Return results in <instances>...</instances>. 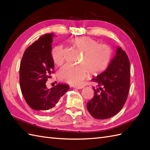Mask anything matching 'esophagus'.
<instances>
[{
	"instance_id": "1",
	"label": "esophagus",
	"mask_w": 150,
	"mask_h": 150,
	"mask_svg": "<svg viewBox=\"0 0 150 150\" xmlns=\"http://www.w3.org/2000/svg\"><path fill=\"white\" fill-rule=\"evenodd\" d=\"M83 87V86H74V88H75V89H82Z\"/></svg>"
}]
</instances>
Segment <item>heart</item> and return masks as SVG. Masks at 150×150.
<instances>
[{"mask_svg": "<svg viewBox=\"0 0 150 150\" xmlns=\"http://www.w3.org/2000/svg\"><path fill=\"white\" fill-rule=\"evenodd\" d=\"M73 45L83 52L82 64H67L60 69L59 77L67 83L79 85L91 73L98 75L104 71L112 59V49L108 45L98 44V42L89 37H79L71 40ZM52 59L56 65L62 64L64 61V53L62 45H58L52 52Z\"/></svg>", "mask_w": 150, "mask_h": 150, "instance_id": "1", "label": "heart"}]
</instances>
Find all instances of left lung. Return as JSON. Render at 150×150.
<instances>
[{
  "label": "left lung",
  "instance_id": "1",
  "mask_svg": "<svg viewBox=\"0 0 150 150\" xmlns=\"http://www.w3.org/2000/svg\"><path fill=\"white\" fill-rule=\"evenodd\" d=\"M92 80L98 87H93L94 96L87 103V110L96 119L114 116L124 106L129 91L130 62L125 52L117 47L106 70Z\"/></svg>",
  "mask_w": 150,
  "mask_h": 150
}]
</instances>
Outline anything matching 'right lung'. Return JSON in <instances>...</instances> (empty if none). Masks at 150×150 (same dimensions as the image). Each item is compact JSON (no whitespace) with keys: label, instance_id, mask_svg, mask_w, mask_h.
Wrapping results in <instances>:
<instances>
[{"label":"right lung","instance_id":"1","mask_svg":"<svg viewBox=\"0 0 150 150\" xmlns=\"http://www.w3.org/2000/svg\"><path fill=\"white\" fill-rule=\"evenodd\" d=\"M54 34L39 37L26 49L20 64V87L28 105L38 113L45 114L52 108L70 89L59 83L47 89L45 83L54 69L51 50Z\"/></svg>","mask_w":150,"mask_h":150}]
</instances>
